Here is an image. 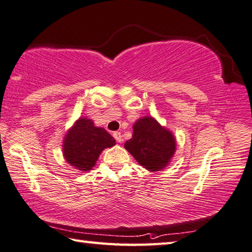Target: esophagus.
Listing matches in <instances>:
<instances>
[{
    "label": "esophagus",
    "mask_w": 252,
    "mask_h": 252,
    "mask_svg": "<svg viewBox=\"0 0 252 252\" xmlns=\"http://www.w3.org/2000/svg\"><path fill=\"white\" fill-rule=\"evenodd\" d=\"M113 136H114V138L116 139V142H118V143H122L123 142V136H122L121 133H119V131H115V133L113 134Z\"/></svg>",
    "instance_id": "34e87169"
}]
</instances>
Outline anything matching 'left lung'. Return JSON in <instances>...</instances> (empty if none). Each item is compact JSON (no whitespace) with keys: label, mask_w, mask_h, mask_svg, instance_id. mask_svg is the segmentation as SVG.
I'll use <instances>...</instances> for the list:
<instances>
[{"label":"left lung","mask_w":252,"mask_h":252,"mask_svg":"<svg viewBox=\"0 0 252 252\" xmlns=\"http://www.w3.org/2000/svg\"><path fill=\"white\" fill-rule=\"evenodd\" d=\"M133 137L125 143L128 151L140 165L151 171L164 168L176 151V140L153 117L138 119L133 126Z\"/></svg>","instance_id":"1"}]
</instances>
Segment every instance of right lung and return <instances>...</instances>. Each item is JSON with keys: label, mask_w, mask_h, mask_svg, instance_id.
Instances as JSON below:
<instances>
[{"label": "right lung", "mask_w": 252, "mask_h": 252, "mask_svg": "<svg viewBox=\"0 0 252 252\" xmlns=\"http://www.w3.org/2000/svg\"><path fill=\"white\" fill-rule=\"evenodd\" d=\"M114 145L108 131L95 127L91 119L79 118L64 138V157L79 171H87L95 166L99 154Z\"/></svg>", "instance_id": "1"}]
</instances>
